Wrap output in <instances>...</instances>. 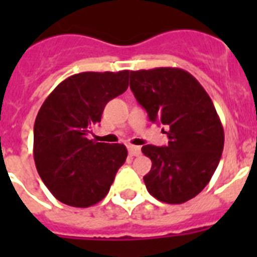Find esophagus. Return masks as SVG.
Returning a JSON list of instances; mask_svg holds the SVG:
<instances>
[{
  "instance_id": "esophagus-1",
  "label": "esophagus",
  "mask_w": 257,
  "mask_h": 257,
  "mask_svg": "<svg viewBox=\"0 0 257 257\" xmlns=\"http://www.w3.org/2000/svg\"><path fill=\"white\" fill-rule=\"evenodd\" d=\"M127 149H128V153L130 156H139L142 153V149L140 147H136V145H127Z\"/></svg>"
}]
</instances>
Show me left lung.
I'll return each mask as SVG.
<instances>
[{"label":"left lung","mask_w":257,"mask_h":257,"mask_svg":"<svg viewBox=\"0 0 257 257\" xmlns=\"http://www.w3.org/2000/svg\"><path fill=\"white\" fill-rule=\"evenodd\" d=\"M130 88L149 119L167 127L170 139L167 147L142 148L152 160L145 187L165 203L194 198L210 183L224 148V128L211 97L179 68L131 70Z\"/></svg>","instance_id":"8db88e82"}]
</instances>
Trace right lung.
I'll use <instances>...</instances> for the list:
<instances>
[{
    "label": "right lung",
    "mask_w": 257,
    "mask_h": 257,
    "mask_svg": "<svg viewBox=\"0 0 257 257\" xmlns=\"http://www.w3.org/2000/svg\"><path fill=\"white\" fill-rule=\"evenodd\" d=\"M130 70L83 72L68 77L47 96L33 130V157L41 179L58 201L90 207L108 194L126 161L123 144L87 139L109 100L128 87Z\"/></svg>",
    "instance_id": "add662e5"
}]
</instances>
